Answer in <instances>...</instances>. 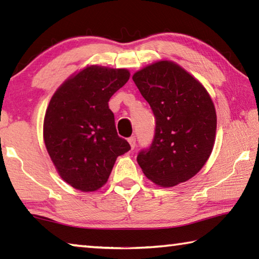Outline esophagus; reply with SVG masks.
<instances>
[{
    "label": "esophagus",
    "instance_id": "obj_1",
    "mask_svg": "<svg viewBox=\"0 0 259 259\" xmlns=\"http://www.w3.org/2000/svg\"><path fill=\"white\" fill-rule=\"evenodd\" d=\"M128 142H129V144H130V146H131V148H135V146H136V138H135V136H133V137H130L129 139H128Z\"/></svg>",
    "mask_w": 259,
    "mask_h": 259
}]
</instances>
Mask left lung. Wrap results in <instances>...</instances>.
<instances>
[{
	"label": "left lung",
	"instance_id": "obj_1",
	"mask_svg": "<svg viewBox=\"0 0 259 259\" xmlns=\"http://www.w3.org/2000/svg\"><path fill=\"white\" fill-rule=\"evenodd\" d=\"M133 80L155 116L154 138L139 152L138 164L162 187L188 181L200 171L213 147L217 117L211 98L174 61L148 65Z\"/></svg>",
	"mask_w": 259,
	"mask_h": 259
}]
</instances>
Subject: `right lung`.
<instances>
[{
	"mask_svg": "<svg viewBox=\"0 0 259 259\" xmlns=\"http://www.w3.org/2000/svg\"><path fill=\"white\" fill-rule=\"evenodd\" d=\"M124 68L85 67L65 81L47 108L43 138L57 171L82 192L106 184L116 157L130 150L117 136L109 98L128 82Z\"/></svg>",
	"mask_w": 259,
	"mask_h": 259,
	"instance_id": "right-lung-1",
	"label": "right lung"
}]
</instances>
